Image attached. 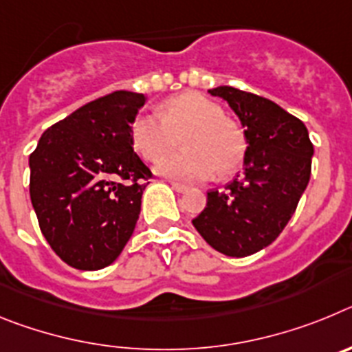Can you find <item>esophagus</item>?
<instances>
[{
    "label": "esophagus",
    "mask_w": 352,
    "mask_h": 352,
    "mask_svg": "<svg viewBox=\"0 0 352 352\" xmlns=\"http://www.w3.org/2000/svg\"><path fill=\"white\" fill-rule=\"evenodd\" d=\"M170 186H173L174 190L179 192V194H183V192H186V186L182 185V183H176V182H170Z\"/></svg>",
    "instance_id": "34e87169"
}]
</instances>
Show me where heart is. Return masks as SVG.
Masks as SVG:
<instances>
[{
  "mask_svg": "<svg viewBox=\"0 0 352 352\" xmlns=\"http://www.w3.org/2000/svg\"><path fill=\"white\" fill-rule=\"evenodd\" d=\"M133 148L146 160H157V170L182 183L204 182L217 170L229 174L245 157L243 133L226 120L223 109L201 93L186 91L164 104V113H141L132 121ZM184 138L186 150L167 155ZM166 157H164L163 155Z\"/></svg>",
  "mask_w": 352,
  "mask_h": 352,
  "instance_id": "heart-1",
  "label": "heart"
}]
</instances>
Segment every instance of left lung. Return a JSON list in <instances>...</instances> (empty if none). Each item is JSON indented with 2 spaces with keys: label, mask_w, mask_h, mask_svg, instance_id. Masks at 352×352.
<instances>
[{
  "label": "left lung",
  "mask_w": 352,
  "mask_h": 352,
  "mask_svg": "<svg viewBox=\"0 0 352 352\" xmlns=\"http://www.w3.org/2000/svg\"><path fill=\"white\" fill-rule=\"evenodd\" d=\"M245 126V170L223 190L208 192L206 208L192 220L220 254L247 257L278 238L296 211L312 170L314 146L303 121L275 102L231 86L210 89Z\"/></svg>",
  "instance_id": "obj_1"
}]
</instances>
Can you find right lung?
I'll return each mask as SVG.
<instances>
[{
	"instance_id": "obj_1",
	"label": "right lung",
	"mask_w": 352,
	"mask_h": 352,
	"mask_svg": "<svg viewBox=\"0 0 352 352\" xmlns=\"http://www.w3.org/2000/svg\"><path fill=\"white\" fill-rule=\"evenodd\" d=\"M146 96L114 91L49 126L30 155V195L56 256L95 272L116 261L153 174L133 153L132 121Z\"/></svg>"
}]
</instances>
